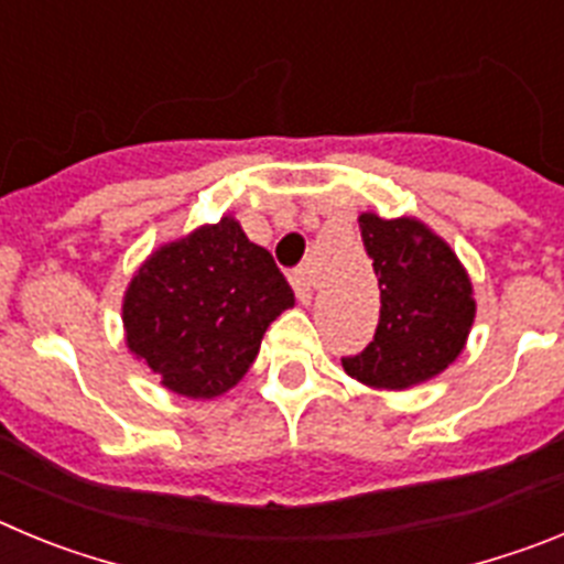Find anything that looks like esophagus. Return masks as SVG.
Listing matches in <instances>:
<instances>
[{"instance_id":"1","label":"esophagus","mask_w":564,"mask_h":564,"mask_svg":"<svg viewBox=\"0 0 564 564\" xmlns=\"http://www.w3.org/2000/svg\"><path fill=\"white\" fill-rule=\"evenodd\" d=\"M291 285L293 291H296L299 302H302V305H311L313 291H316V279H313V273L307 271V268H299V271L291 273Z\"/></svg>"}]
</instances>
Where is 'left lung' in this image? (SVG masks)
Listing matches in <instances>:
<instances>
[{"instance_id":"obj_1","label":"left lung","mask_w":564,"mask_h":564,"mask_svg":"<svg viewBox=\"0 0 564 564\" xmlns=\"http://www.w3.org/2000/svg\"><path fill=\"white\" fill-rule=\"evenodd\" d=\"M364 248L381 288V318L344 372L370 390L401 392L457 361L475 325V288L460 257L417 217L358 214Z\"/></svg>"}]
</instances>
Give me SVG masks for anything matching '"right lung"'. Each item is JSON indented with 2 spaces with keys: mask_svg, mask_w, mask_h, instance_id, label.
Returning <instances> with one entry per match:
<instances>
[{
  "mask_svg": "<svg viewBox=\"0 0 564 564\" xmlns=\"http://www.w3.org/2000/svg\"><path fill=\"white\" fill-rule=\"evenodd\" d=\"M293 302L271 253L226 214L143 259L123 291V338L163 390L212 401L242 381Z\"/></svg>",
  "mask_w": 564,
  "mask_h": 564,
  "instance_id": "1",
  "label": "right lung"
}]
</instances>
